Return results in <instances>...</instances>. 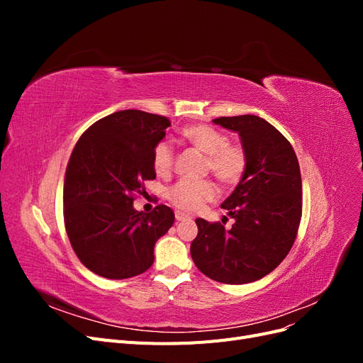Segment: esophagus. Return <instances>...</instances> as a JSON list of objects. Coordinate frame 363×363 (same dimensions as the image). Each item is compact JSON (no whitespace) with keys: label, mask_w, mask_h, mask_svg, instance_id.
<instances>
[{"label":"esophagus","mask_w":363,"mask_h":363,"mask_svg":"<svg viewBox=\"0 0 363 363\" xmlns=\"http://www.w3.org/2000/svg\"><path fill=\"white\" fill-rule=\"evenodd\" d=\"M175 219H177V221H189L191 216L180 212V211H177V212H175Z\"/></svg>","instance_id":"34e87169"}]
</instances>
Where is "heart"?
Instances as JSON below:
<instances>
[{
	"label": "heart",
	"mask_w": 363,
	"mask_h": 363,
	"mask_svg": "<svg viewBox=\"0 0 363 363\" xmlns=\"http://www.w3.org/2000/svg\"><path fill=\"white\" fill-rule=\"evenodd\" d=\"M182 138L206 155V169L225 186H235L247 171V152L238 144H230L221 130L208 124H194L182 130ZM174 164V148L169 140H160L152 150V167L160 175L168 174ZM218 189L212 182L180 180L168 189V200L184 212H195L216 199Z\"/></svg>",
	"instance_id": "heart-1"
}]
</instances>
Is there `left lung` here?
<instances>
[{
    "instance_id": "1",
    "label": "left lung",
    "mask_w": 363,
    "mask_h": 363,
    "mask_svg": "<svg viewBox=\"0 0 363 363\" xmlns=\"http://www.w3.org/2000/svg\"><path fill=\"white\" fill-rule=\"evenodd\" d=\"M213 123L240 136L248 164L221 204L235 224L225 230L221 223L196 218L191 256L212 280L251 283L276 269L294 245L303 204L300 164L289 140L263 118L221 116Z\"/></svg>"
}]
</instances>
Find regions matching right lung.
Segmentation results:
<instances>
[{"label": "right lung", "instance_id": "obj_1", "mask_svg": "<svg viewBox=\"0 0 363 363\" xmlns=\"http://www.w3.org/2000/svg\"><path fill=\"white\" fill-rule=\"evenodd\" d=\"M169 119L142 111H119L96 121L77 142L63 184L65 228L83 265L98 276L123 280L145 272L155 245L174 224L159 204L138 212L133 192L155 180L152 150Z\"/></svg>", "mask_w": 363, "mask_h": 363}]
</instances>
